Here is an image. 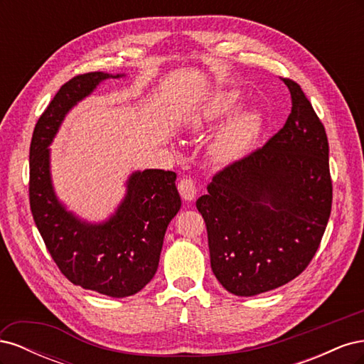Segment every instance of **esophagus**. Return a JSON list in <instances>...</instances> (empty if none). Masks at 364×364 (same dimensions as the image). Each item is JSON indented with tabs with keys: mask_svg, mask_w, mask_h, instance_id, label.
<instances>
[{
	"mask_svg": "<svg viewBox=\"0 0 364 364\" xmlns=\"http://www.w3.org/2000/svg\"><path fill=\"white\" fill-rule=\"evenodd\" d=\"M178 188H179V193H181L182 199H183L185 202H191V200L196 199L197 188H196V183H194L193 179H188V178L182 179V181L179 182V185H178Z\"/></svg>",
	"mask_w": 364,
	"mask_h": 364,
	"instance_id": "esophagus-1",
	"label": "esophagus"
}]
</instances>
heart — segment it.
Masks as SVG:
<instances>
[{"mask_svg":"<svg viewBox=\"0 0 364 364\" xmlns=\"http://www.w3.org/2000/svg\"><path fill=\"white\" fill-rule=\"evenodd\" d=\"M243 95L237 90H220L209 94L200 106L194 109L186 119L193 130H203L206 126L218 123L232 115L241 106ZM262 129V117L259 112L245 111L237 115L228 127L220 134L214 144V156L222 164H232L249 155Z\"/></svg>","mask_w":364,"mask_h":364,"instance_id":"1","label":"heart"}]
</instances>
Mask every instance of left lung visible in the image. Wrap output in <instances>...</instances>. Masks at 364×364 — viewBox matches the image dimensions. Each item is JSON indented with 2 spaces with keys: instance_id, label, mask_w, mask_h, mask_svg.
Wrapping results in <instances>:
<instances>
[{
  "instance_id": "1",
  "label": "left lung",
  "mask_w": 364,
  "mask_h": 364,
  "mask_svg": "<svg viewBox=\"0 0 364 364\" xmlns=\"http://www.w3.org/2000/svg\"><path fill=\"white\" fill-rule=\"evenodd\" d=\"M291 114L262 149L217 173L196 202L218 282L235 296L281 287L305 270L331 214L328 139L301 86L284 79Z\"/></svg>"
}]
</instances>
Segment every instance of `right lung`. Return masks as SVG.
<instances>
[{
	"mask_svg": "<svg viewBox=\"0 0 364 364\" xmlns=\"http://www.w3.org/2000/svg\"><path fill=\"white\" fill-rule=\"evenodd\" d=\"M119 77L95 71L65 83L30 144V206L50 255L73 284L111 297L135 294L155 277L165 230L182 205L176 173L158 168L132 173L123 200L98 223L70 211L54 190L50 146L65 117L102 82Z\"/></svg>",
	"mask_w": 364,
	"mask_h": 364,
	"instance_id": "obj_1",
	"label": "right lung"
}]
</instances>
